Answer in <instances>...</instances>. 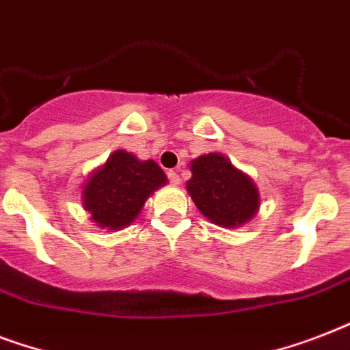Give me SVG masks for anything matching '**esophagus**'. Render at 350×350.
Segmentation results:
<instances>
[{"label": "esophagus", "instance_id": "34e87169", "mask_svg": "<svg viewBox=\"0 0 350 350\" xmlns=\"http://www.w3.org/2000/svg\"><path fill=\"white\" fill-rule=\"evenodd\" d=\"M169 181H170V185H174V187H178L181 183V178L180 176H178V172H174V170H169Z\"/></svg>", "mask_w": 350, "mask_h": 350}]
</instances>
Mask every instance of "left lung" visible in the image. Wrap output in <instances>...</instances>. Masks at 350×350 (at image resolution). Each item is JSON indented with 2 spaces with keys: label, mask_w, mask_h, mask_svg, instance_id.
<instances>
[{
  "label": "left lung",
  "mask_w": 350,
  "mask_h": 350,
  "mask_svg": "<svg viewBox=\"0 0 350 350\" xmlns=\"http://www.w3.org/2000/svg\"><path fill=\"white\" fill-rule=\"evenodd\" d=\"M191 172L187 191L200 213L213 224L234 229L258 213V187L225 156L211 152L192 159Z\"/></svg>",
  "instance_id": "1"
}]
</instances>
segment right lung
I'll use <instances>...</instances> for the list:
<instances>
[{
	"label": "right lung",
	"mask_w": 350,
	"mask_h": 350,
	"mask_svg": "<svg viewBox=\"0 0 350 350\" xmlns=\"http://www.w3.org/2000/svg\"><path fill=\"white\" fill-rule=\"evenodd\" d=\"M165 183L167 176L156 161H142L134 154L116 150L85 183L83 207L101 229H123Z\"/></svg>",
	"instance_id": "right-lung-1"
}]
</instances>
